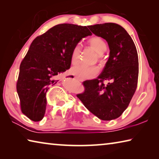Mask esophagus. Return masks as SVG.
Wrapping results in <instances>:
<instances>
[{"instance_id": "esophagus-1", "label": "esophagus", "mask_w": 159, "mask_h": 159, "mask_svg": "<svg viewBox=\"0 0 159 159\" xmlns=\"http://www.w3.org/2000/svg\"><path fill=\"white\" fill-rule=\"evenodd\" d=\"M75 79H76V80H79V81H80V82H83V79H80V78H79V77H75Z\"/></svg>"}]
</instances>
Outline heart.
I'll use <instances>...</instances> for the list:
<instances>
[{
  "instance_id": "obj_1",
  "label": "heart",
  "mask_w": 159,
  "mask_h": 159,
  "mask_svg": "<svg viewBox=\"0 0 159 159\" xmlns=\"http://www.w3.org/2000/svg\"><path fill=\"white\" fill-rule=\"evenodd\" d=\"M90 46L98 52V57L100 60H103V52L107 50V43L103 39L98 36H93L88 41ZM81 53V46L79 43L73 48L71 55V63L76 64L79 62ZM72 74L81 79H89L95 77L99 72V68L97 65H77L71 69Z\"/></svg>"
}]
</instances>
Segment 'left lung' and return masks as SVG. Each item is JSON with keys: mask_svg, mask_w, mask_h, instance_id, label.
<instances>
[{"mask_svg": "<svg viewBox=\"0 0 159 159\" xmlns=\"http://www.w3.org/2000/svg\"><path fill=\"white\" fill-rule=\"evenodd\" d=\"M88 28L96 36L106 40L109 57L102 73L95 79L83 82L84 93L76 96L99 119H116L127 109L137 89L138 52L130 35L117 24H99ZM104 80L110 82L104 85Z\"/></svg>", "mask_w": 159, "mask_h": 159, "instance_id": "8db88e82", "label": "left lung"}]
</instances>
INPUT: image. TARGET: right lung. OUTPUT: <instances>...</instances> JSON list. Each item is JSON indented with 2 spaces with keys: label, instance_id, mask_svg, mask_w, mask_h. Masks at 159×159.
Segmentation results:
<instances>
[{
  "label": "right lung",
  "instance_id": "add662e5",
  "mask_svg": "<svg viewBox=\"0 0 159 159\" xmlns=\"http://www.w3.org/2000/svg\"><path fill=\"white\" fill-rule=\"evenodd\" d=\"M88 27L61 24L31 43L21 62L17 82L21 112L29 119L36 122L44 117L47 91L58 81L55 78L70 68L75 45L92 35Z\"/></svg>",
  "mask_w": 159,
  "mask_h": 159
}]
</instances>
